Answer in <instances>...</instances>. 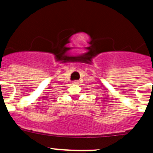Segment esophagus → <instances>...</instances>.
<instances>
[{"mask_svg": "<svg viewBox=\"0 0 153 153\" xmlns=\"http://www.w3.org/2000/svg\"><path fill=\"white\" fill-rule=\"evenodd\" d=\"M73 83H75V84H78V81H74Z\"/></svg>", "mask_w": 153, "mask_h": 153, "instance_id": "obj_1", "label": "esophagus"}]
</instances>
